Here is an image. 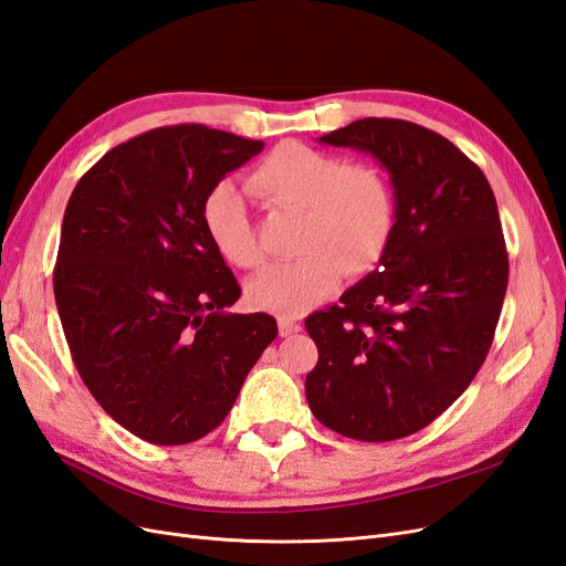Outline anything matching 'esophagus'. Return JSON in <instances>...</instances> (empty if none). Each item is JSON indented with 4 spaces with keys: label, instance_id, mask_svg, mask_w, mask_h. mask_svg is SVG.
Masks as SVG:
<instances>
[{
    "label": "esophagus",
    "instance_id": "34e87169",
    "mask_svg": "<svg viewBox=\"0 0 566 566\" xmlns=\"http://www.w3.org/2000/svg\"><path fill=\"white\" fill-rule=\"evenodd\" d=\"M300 331H302L300 323L290 321V318H285V316L279 318V333H281V337H290V335H295V333H300Z\"/></svg>",
    "mask_w": 566,
    "mask_h": 566
}]
</instances>
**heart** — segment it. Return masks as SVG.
<instances>
[{
	"instance_id": "obj_1",
	"label": "heart",
	"mask_w": 566,
	"mask_h": 566,
	"mask_svg": "<svg viewBox=\"0 0 566 566\" xmlns=\"http://www.w3.org/2000/svg\"><path fill=\"white\" fill-rule=\"evenodd\" d=\"M245 191L273 212L300 214V260L269 269L248 283L250 304L279 316L310 312L333 293L342 273L358 279L373 271L397 227V200L380 167L342 163L300 142H285L266 153L245 177ZM202 224L229 264H264L260 238L233 188L219 186L208 196Z\"/></svg>"
}]
</instances>
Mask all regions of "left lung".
Masks as SVG:
<instances>
[{"mask_svg":"<svg viewBox=\"0 0 566 566\" xmlns=\"http://www.w3.org/2000/svg\"><path fill=\"white\" fill-rule=\"evenodd\" d=\"M321 144L382 163L397 227L380 269L306 316V401L342 437L394 441L437 420L491 349L510 269L499 205L465 153L416 123L364 117Z\"/></svg>","mask_w":566,"mask_h":566,"instance_id":"left-lung-1","label":"left lung"}]
</instances>
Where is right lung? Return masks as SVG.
<instances>
[{"label":"right lung","instance_id":"right-lung-1","mask_svg":"<svg viewBox=\"0 0 566 566\" xmlns=\"http://www.w3.org/2000/svg\"><path fill=\"white\" fill-rule=\"evenodd\" d=\"M264 148L205 125L158 127L111 148L67 200L54 266L82 382L144 441L179 447L224 422L279 335L241 297L202 224L214 186Z\"/></svg>","mask_w":566,"mask_h":566}]
</instances>
